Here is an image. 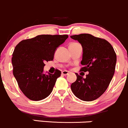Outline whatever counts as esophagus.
<instances>
[{
    "instance_id": "1",
    "label": "esophagus",
    "mask_w": 128,
    "mask_h": 128,
    "mask_svg": "<svg viewBox=\"0 0 128 128\" xmlns=\"http://www.w3.org/2000/svg\"><path fill=\"white\" fill-rule=\"evenodd\" d=\"M68 74H69V72L67 71H63L62 72V74L64 76H66L68 75Z\"/></svg>"
}]
</instances>
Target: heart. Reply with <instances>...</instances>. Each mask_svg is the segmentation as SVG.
Returning a JSON list of instances; mask_svg holds the SVG:
<instances>
[{
    "mask_svg": "<svg viewBox=\"0 0 128 128\" xmlns=\"http://www.w3.org/2000/svg\"><path fill=\"white\" fill-rule=\"evenodd\" d=\"M76 44V42H73V43H71V44Z\"/></svg>",
    "mask_w": 128,
    "mask_h": 128,
    "instance_id": "1",
    "label": "heart"
}]
</instances>
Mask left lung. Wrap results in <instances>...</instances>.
Listing matches in <instances>:
<instances>
[{
    "label": "left lung",
    "mask_w": 128,
    "mask_h": 128,
    "mask_svg": "<svg viewBox=\"0 0 128 128\" xmlns=\"http://www.w3.org/2000/svg\"><path fill=\"white\" fill-rule=\"evenodd\" d=\"M83 48L80 71L86 72V78L76 73L77 79L71 85L74 94L82 101H92L107 90L115 72L116 55L112 45L106 40L90 34L71 36Z\"/></svg>",
    "instance_id": "left-lung-1"
}]
</instances>
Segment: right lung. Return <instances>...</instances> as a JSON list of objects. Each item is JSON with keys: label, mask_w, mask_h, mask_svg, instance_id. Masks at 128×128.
Returning a JSON list of instances; mask_svg holds the SVG:
<instances>
[{"label": "right lung", "mask_w": 128, "mask_h": 128, "mask_svg": "<svg viewBox=\"0 0 128 128\" xmlns=\"http://www.w3.org/2000/svg\"><path fill=\"white\" fill-rule=\"evenodd\" d=\"M68 38V35H41L24 40L15 47L12 57L13 73L19 87L26 97L40 101L50 94L61 71L43 73L46 62L54 59L57 48Z\"/></svg>", "instance_id": "right-lung-1"}]
</instances>
